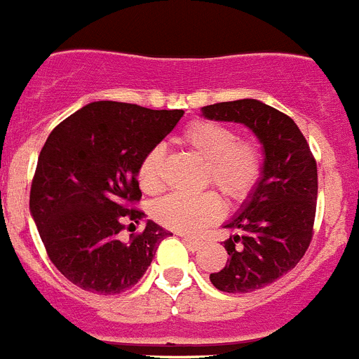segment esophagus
I'll use <instances>...</instances> for the list:
<instances>
[{"label":"esophagus","instance_id":"34e87169","mask_svg":"<svg viewBox=\"0 0 359 359\" xmlns=\"http://www.w3.org/2000/svg\"><path fill=\"white\" fill-rule=\"evenodd\" d=\"M183 243H185V244H187V248L192 250V252H198V250L203 246V241L194 239V237H189V236L183 237Z\"/></svg>","mask_w":359,"mask_h":359}]
</instances>
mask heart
Wrapping results in <instances>:
<instances>
[{
    "label": "heart",
    "mask_w": 359,
    "mask_h": 359,
    "mask_svg": "<svg viewBox=\"0 0 359 359\" xmlns=\"http://www.w3.org/2000/svg\"><path fill=\"white\" fill-rule=\"evenodd\" d=\"M183 144L207 160L205 183H212L230 203H243L257 187L262 174L261 145L237 138V131L214 120H194L182 135ZM138 182L145 192H158L165 182V147L154 145L138 167ZM223 214V203L215 192L170 194L152 205V217L176 231H198Z\"/></svg>",
    "instance_id": "obj_1"
}]
</instances>
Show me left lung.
<instances>
[{
  "label": "left lung",
  "instance_id": "1",
  "mask_svg": "<svg viewBox=\"0 0 359 359\" xmlns=\"http://www.w3.org/2000/svg\"><path fill=\"white\" fill-rule=\"evenodd\" d=\"M203 116L237 122L255 133L264 151L261 180L224 228L230 259L210 282L224 293H252L298 264L313 239L318 196L316 161L297 123L255 98L201 107Z\"/></svg>",
  "mask_w": 359,
  "mask_h": 359
}]
</instances>
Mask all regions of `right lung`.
<instances>
[{
    "label": "right lung",
    "instance_id": "add662e5",
    "mask_svg": "<svg viewBox=\"0 0 359 359\" xmlns=\"http://www.w3.org/2000/svg\"><path fill=\"white\" fill-rule=\"evenodd\" d=\"M182 109H147L100 100L62 120L43 145L30 189V214L50 261L84 291L118 294L144 277L158 244L172 236L147 221L145 230L120 231L140 223L138 167L160 144Z\"/></svg>",
    "mask_w": 359,
    "mask_h": 359
}]
</instances>
